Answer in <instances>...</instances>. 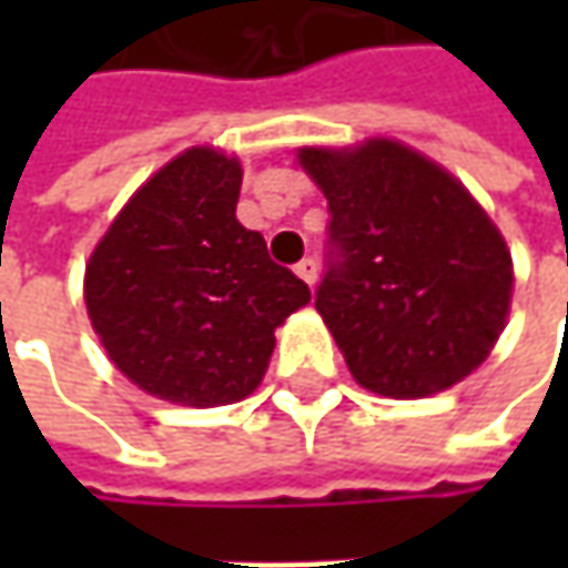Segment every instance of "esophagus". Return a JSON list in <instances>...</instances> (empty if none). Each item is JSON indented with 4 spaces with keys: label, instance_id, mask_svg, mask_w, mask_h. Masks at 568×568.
Here are the masks:
<instances>
[{
    "label": "esophagus",
    "instance_id": "1",
    "mask_svg": "<svg viewBox=\"0 0 568 568\" xmlns=\"http://www.w3.org/2000/svg\"><path fill=\"white\" fill-rule=\"evenodd\" d=\"M294 272L300 274V277H303V281H306L310 287H313V284H316V277H318L316 258H310V255H306V258H300V262L294 265Z\"/></svg>",
    "mask_w": 568,
    "mask_h": 568
}]
</instances>
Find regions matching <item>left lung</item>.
Masks as SVG:
<instances>
[{
    "mask_svg": "<svg viewBox=\"0 0 568 568\" xmlns=\"http://www.w3.org/2000/svg\"><path fill=\"white\" fill-rule=\"evenodd\" d=\"M296 158L328 199L316 310L351 376L385 398H426L474 373L513 300V255L487 211L392 139Z\"/></svg>",
    "mask_w": 568,
    "mask_h": 568,
    "instance_id": "left-lung-1",
    "label": "left lung"
}]
</instances>
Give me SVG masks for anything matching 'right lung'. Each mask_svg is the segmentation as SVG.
Returning a JSON list of instances; mask_svg holds the SVG:
<instances>
[{"mask_svg": "<svg viewBox=\"0 0 568 568\" xmlns=\"http://www.w3.org/2000/svg\"><path fill=\"white\" fill-rule=\"evenodd\" d=\"M240 183L236 158L189 148L129 199L84 268L100 344L154 398L243 402L268 369L274 328L310 303L262 233L236 221Z\"/></svg>", "mask_w": 568, "mask_h": 568, "instance_id": "obj_1", "label": "right lung"}]
</instances>
